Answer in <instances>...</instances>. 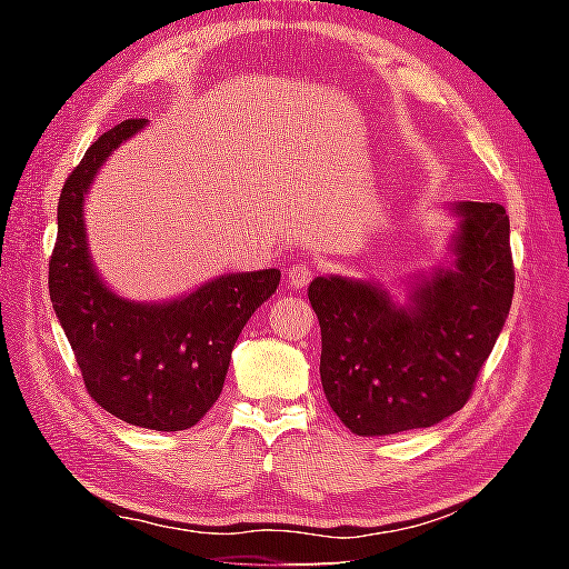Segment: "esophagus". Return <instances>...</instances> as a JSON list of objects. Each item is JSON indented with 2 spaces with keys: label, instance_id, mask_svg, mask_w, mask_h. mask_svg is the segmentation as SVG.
Returning a JSON list of instances; mask_svg holds the SVG:
<instances>
[{
  "label": "esophagus",
  "instance_id": "obj_1",
  "mask_svg": "<svg viewBox=\"0 0 569 569\" xmlns=\"http://www.w3.org/2000/svg\"><path fill=\"white\" fill-rule=\"evenodd\" d=\"M313 268L308 263H293L291 268H288V283H291L293 288H303L313 281Z\"/></svg>",
  "mask_w": 569,
  "mask_h": 569
}]
</instances>
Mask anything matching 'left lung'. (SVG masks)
Here are the masks:
<instances>
[{
  "label": "left lung",
  "instance_id": "left-lung-1",
  "mask_svg": "<svg viewBox=\"0 0 569 569\" xmlns=\"http://www.w3.org/2000/svg\"><path fill=\"white\" fill-rule=\"evenodd\" d=\"M455 213V263L417 281L409 306L341 276L308 286L323 393L353 435H399L451 417L495 349L515 293L509 216L471 200Z\"/></svg>",
  "mask_w": 569,
  "mask_h": 569
}]
</instances>
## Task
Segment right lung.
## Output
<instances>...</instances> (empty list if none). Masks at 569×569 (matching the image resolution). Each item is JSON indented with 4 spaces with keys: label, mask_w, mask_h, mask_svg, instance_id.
Wrapping results in <instances>:
<instances>
[{
    "label": "right lung",
    "mask_w": 569,
    "mask_h": 569,
    "mask_svg": "<svg viewBox=\"0 0 569 569\" xmlns=\"http://www.w3.org/2000/svg\"><path fill=\"white\" fill-rule=\"evenodd\" d=\"M146 122L130 118L100 134L64 180L50 298L90 397L132 427L182 431L220 397L238 333L281 271L226 273L166 303H134L102 283L84 238V196L104 158Z\"/></svg>",
    "instance_id": "add662e5"
}]
</instances>
